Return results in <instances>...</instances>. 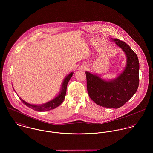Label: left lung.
<instances>
[{
	"label": "left lung",
	"mask_w": 153,
	"mask_h": 153,
	"mask_svg": "<svg viewBox=\"0 0 153 153\" xmlns=\"http://www.w3.org/2000/svg\"><path fill=\"white\" fill-rule=\"evenodd\" d=\"M124 52L127 63L124 70L116 78L105 81L86 71L88 95L97 105L109 108L124 105L137 92L139 85V61L130 46L118 39H112Z\"/></svg>",
	"instance_id": "8db88e82"
}]
</instances>
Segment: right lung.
I'll return each instance as SVG.
<instances>
[{
    "label": "right lung",
    "mask_w": 153,
    "mask_h": 153,
    "mask_svg": "<svg viewBox=\"0 0 153 153\" xmlns=\"http://www.w3.org/2000/svg\"><path fill=\"white\" fill-rule=\"evenodd\" d=\"M73 73L74 72H72L66 76L65 78L64 79V80L62 82V87H61L59 94L54 99L52 100L51 101H50L46 103H45L44 104H41V105H33V104H30L25 102L20 97H19V98L25 105H26L29 108L33 109V110H35L36 111L42 112V111H49L51 109H55V108L59 106L62 104L63 101L64 100L65 97L66 93L67 85H68V83L69 81L70 80L71 78L73 75Z\"/></svg>",
    "instance_id": "add662e5"
}]
</instances>
